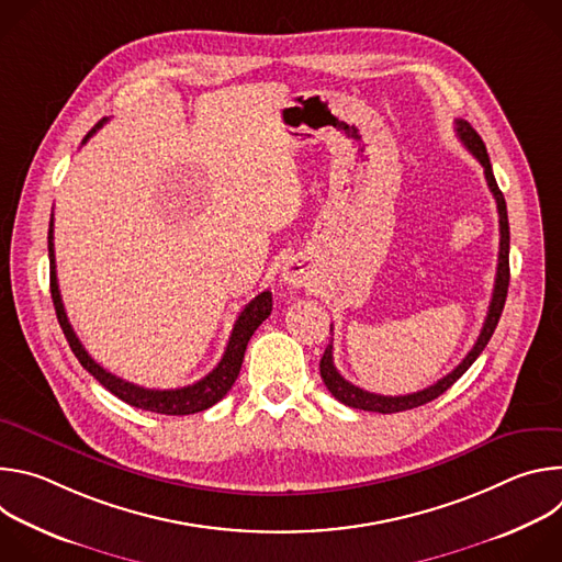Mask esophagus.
I'll return each mask as SVG.
<instances>
[{
    "label": "esophagus",
    "instance_id": "1",
    "mask_svg": "<svg viewBox=\"0 0 562 562\" xmlns=\"http://www.w3.org/2000/svg\"><path fill=\"white\" fill-rule=\"evenodd\" d=\"M282 280H284L286 284H291V286L304 284V280H306V267H304V262H300V260H289V262L282 267Z\"/></svg>",
    "mask_w": 562,
    "mask_h": 562
}]
</instances>
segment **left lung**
I'll list each match as a JSON object with an SVG mask.
<instances>
[{
    "label": "left lung",
    "mask_w": 562,
    "mask_h": 562,
    "mask_svg": "<svg viewBox=\"0 0 562 562\" xmlns=\"http://www.w3.org/2000/svg\"><path fill=\"white\" fill-rule=\"evenodd\" d=\"M456 133L460 137V142L471 150V155L477 159L480 165L485 169V178H487V187L496 200L498 206V222H501V251H498V271H496V284H494V295L490 302V311L485 317V325L480 329V336L473 345V349L464 356V360L445 378H440L436 384L416 391V393H407V395H380V393H369L356 384H351L349 380H345L336 364H334V345H327L323 360H319V375H323L327 389L331 391V395L336 400H340L342 405L353 407V409H362V412H375V414H395V412H407L420 405L431 403L440 393H445L473 362L475 358L483 353V349L487 347V342L492 340L496 325L501 319V313L505 308V300H507V289H509V220H507V204H505V195L496 184L494 171H492V162L490 155L485 148V142L480 139V135L473 131V126L464 120H456ZM334 329V325H331Z\"/></svg>",
    "instance_id": "left-lung-1"
}]
</instances>
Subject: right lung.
<instances>
[{
  "label": "right lung",
  "mask_w": 562,
  "mask_h": 562,
  "mask_svg": "<svg viewBox=\"0 0 562 562\" xmlns=\"http://www.w3.org/2000/svg\"><path fill=\"white\" fill-rule=\"evenodd\" d=\"M104 122H106V117L100 120L89 131L85 142L98 128H102ZM48 260H50V297H53V304H55V313H57V319H59V327H61V331H64V336L68 340V347L75 353V358L79 360V364H82L113 395L124 400L126 405L144 409V412H153V414L189 416V414L204 412V409L213 407L215 403H220V400L226 395V391L233 386V382L237 380V373H239V367H243L245 351H247V345H249L251 336L256 334V329L265 323V319L271 315V308H273L271 291H262L260 295H256L243 308V313L237 315L222 360L202 380H198V382H193L189 386H180V389H144V386L126 382V380L109 373L104 367H100L89 356V351L82 347V342H79V338L75 336L70 323H68V317H66V311H64V304H61V295H59V284H57L55 245H53V215H50V224H48Z\"/></svg>",
  "instance_id": "1"
}]
</instances>
